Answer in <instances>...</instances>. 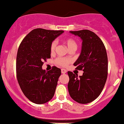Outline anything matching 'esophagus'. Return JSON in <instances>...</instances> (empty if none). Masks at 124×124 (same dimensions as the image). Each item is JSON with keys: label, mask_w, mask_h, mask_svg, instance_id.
Listing matches in <instances>:
<instances>
[{"label": "esophagus", "mask_w": 124, "mask_h": 124, "mask_svg": "<svg viewBox=\"0 0 124 124\" xmlns=\"http://www.w3.org/2000/svg\"><path fill=\"white\" fill-rule=\"evenodd\" d=\"M61 72H62V74H65L67 72V70H65V69H62V70H61Z\"/></svg>", "instance_id": "obj_1"}]
</instances>
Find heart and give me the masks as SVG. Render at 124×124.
Masks as SVG:
<instances>
[{
  "label": "heart",
  "mask_w": 124,
  "mask_h": 124,
  "mask_svg": "<svg viewBox=\"0 0 124 124\" xmlns=\"http://www.w3.org/2000/svg\"><path fill=\"white\" fill-rule=\"evenodd\" d=\"M64 43H65L69 50H76L78 48V43H77L76 41L74 39L71 38H66L64 40ZM56 46H57V43L55 41H52V43H51L50 45V52L51 53H54L55 50ZM71 62V60L69 59H67V58H63V57H58L55 60V63L59 66H61V67H67L69 64Z\"/></svg>",
  "instance_id": "heart-1"
}]
</instances>
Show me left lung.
I'll list each match as a JSON object with an SVG mask.
<instances>
[{
	"mask_svg": "<svg viewBox=\"0 0 124 124\" xmlns=\"http://www.w3.org/2000/svg\"><path fill=\"white\" fill-rule=\"evenodd\" d=\"M83 40L81 55L74 65L84 71L78 77L68 71V90L70 97L79 103L86 104L96 99L103 89L108 75V57L105 46L94 32L88 30L70 31Z\"/></svg>",
	"mask_w": 124,
	"mask_h": 124,
	"instance_id": "obj_1",
	"label": "left lung"
}]
</instances>
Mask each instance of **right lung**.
I'll list each match as a JSON object with an SVG mask.
<instances>
[{
    "mask_svg": "<svg viewBox=\"0 0 124 124\" xmlns=\"http://www.w3.org/2000/svg\"><path fill=\"white\" fill-rule=\"evenodd\" d=\"M64 31L37 28L25 36L17 50L16 76L25 96L36 104L50 100L55 91L61 70L54 66L46 72L42 65L50 58V45Z\"/></svg>",
    "mask_w": 124,
    "mask_h": 124,
    "instance_id": "obj_1",
    "label": "right lung"
}]
</instances>
